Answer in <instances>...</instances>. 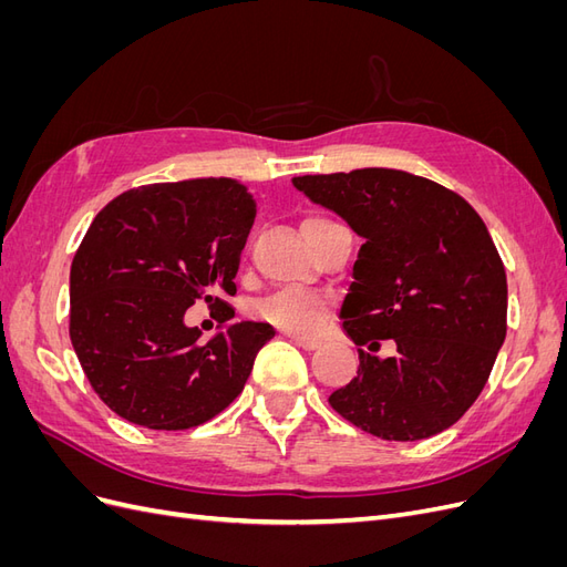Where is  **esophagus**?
<instances>
[{
	"label": "esophagus",
	"instance_id": "obj_1",
	"mask_svg": "<svg viewBox=\"0 0 567 567\" xmlns=\"http://www.w3.org/2000/svg\"><path fill=\"white\" fill-rule=\"evenodd\" d=\"M290 340H293L296 346H298V348H302V350H317V348H319V342H317V340H310V338H300V336H293V338H290Z\"/></svg>",
	"mask_w": 567,
	"mask_h": 567
}]
</instances>
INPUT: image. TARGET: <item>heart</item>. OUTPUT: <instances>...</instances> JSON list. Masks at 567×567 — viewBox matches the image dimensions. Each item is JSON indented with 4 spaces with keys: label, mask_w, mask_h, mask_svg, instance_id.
<instances>
[{
    "label": "heart",
    "mask_w": 567,
    "mask_h": 567,
    "mask_svg": "<svg viewBox=\"0 0 567 567\" xmlns=\"http://www.w3.org/2000/svg\"><path fill=\"white\" fill-rule=\"evenodd\" d=\"M323 217L305 219L302 227L317 225ZM255 315L296 336H317L333 315V298L315 290H277L255 305Z\"/></svg>",
    "instance_id": "b5f03b06"
}]
</instances>
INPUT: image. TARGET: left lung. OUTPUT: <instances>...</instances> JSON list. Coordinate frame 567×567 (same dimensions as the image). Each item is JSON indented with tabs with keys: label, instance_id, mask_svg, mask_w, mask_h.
I'll list each match as a JSON object with an SVG mask.
<instances>
[{
	"label": "left lung",
	"instance_id": "1",
	"mask_svg": "<svg viewBox=\"0 0 567 567\" xmlns=\"http://www.w3.org/2000/svg\"><path fill=\"white\" fill-rule=\"evenodd\" d=\"M364 238L340 307L357 375L331 406L381 440L454 425L483 392L506 338V271L485 221L437 182L388 167L293 177ZM381 339L395 352L379 358Z\"/></svg>",
	"mask_w": 567,
	"mask_h": 567
}]
</instances>
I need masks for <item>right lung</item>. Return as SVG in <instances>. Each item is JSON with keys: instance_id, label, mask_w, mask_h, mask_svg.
Instances as JSON below:
<instances>
[{"instance_id": "obj_1", "label": "right lung", "mask_w": 567, "mask_h": 567, "mask_svg": "<svg viewBox=\"0 0 567 567\" xmlns=\"http://www.w3.org/2000/svg\"><path fill=\"white\" fill-rule=\"evenodd\" d=\"M252 219L248 188L227 177L130 188L94 217L71 265V342L117 416L186 431L244 390L271 326L238 321L200 342L184 312L236 293Z\"/></svg>"}]
</instances>
